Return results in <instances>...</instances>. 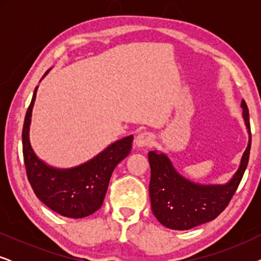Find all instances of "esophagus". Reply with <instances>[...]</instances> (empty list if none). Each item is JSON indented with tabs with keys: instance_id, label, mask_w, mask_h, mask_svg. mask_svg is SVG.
Masks as SVG:
<instances>
[{
	"instance_id": "esophagus-1",
	"label": "esophagus",
	"mask_w": 261,
	"mask_h": 261,
	"mask_svg": "<svg viewBox=\"0 0 261 261\" xmlns=\"http://www.w3.org/2000/svg\"><path fill=\"white\" fill-rule=\"evenodd\" d=\"M153 140H154V135L149 132H144V133H140L135 139V145L138 147H147V146H151L153 144Z\"/></svg>"
}]
</instances>
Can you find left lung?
Here are the masks:
<instances>
[{"label": "left lung", "mask_w": 261, "mask_h": 261, "mask_svg": "<svg viewBox=\"0 0 261 261\" xmlns=\"http://www.w3.org/2000/svg\"><path fill=\"white\" fill-rule=\"evenodd\" d=\"M242 110L249 141L242 155L241 164L229 183L226 185H199L185 179L176 172L169 158L163 153L151 151L149 197L152 212L160 223L171 229L187 230L216 219L237 191L244 176L251 151V124L248 107L242 99Z\"/></svg>", "instance_id": "8db88e82"}]
</instances>
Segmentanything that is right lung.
<instances>
[{
  "label": "right lung",
  "mask_w": 261,
  "mask_h": 261,
  "mask_svg": "<svg viewBox=\"0 0 261 261\" xmlns=\"http://www.w3.org/2000/svg\"><path fill=\"white\" fill-rule=\"evenodd\" d=\"M35 94L37 88L22 128V152L28 181L35 196L53 212L72 219L91 215L103 204L114 169L129 154L133 135L114 142L83 165L70 170L53 169L38 159L30 144V123Z\"/></svg>",
  "instance_id": "obj_1"
}]
</instances>
